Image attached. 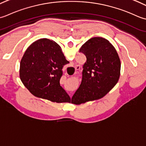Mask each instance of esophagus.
Listing matches in <instances>:
<instances>
[{"mask_svg":"<svg viewBox=\"0 0 146 146\" xmlns=\"http://www.w3.org/2000/svg\"><path fill=\"white\" fill-rule=\"evenodd\" d=\"M74 68H75V70H79L80 69V65H76L75 67H74Z\"/></svg>","mask_w":146,"mask_h":146,"instance_id":"esophagus-1","label":"esophagus"}]
</instances>
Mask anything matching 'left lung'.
Here are the masks:
<instances>
[{
  "label": "left lung",
  "instance_id": "1",
  "mask_svg": "<svg viewBox=\"0 0 146 146\" xmlns=\"http://www.w3.org/2000/svg\"><path fill=\"white\" fill-rule=\"evenodd\" d=\"M86 55L82 81L72 98V103H82L102 98L117 84L121 62L115 47L108 40L94 37L79 50Z\"/></svg>",
  "mask_w": 146,
  "mask_h": 146
}]
</instances>
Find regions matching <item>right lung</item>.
<instances>
[{
  "label": "right lung",
  "mask_w": 146,
  "mask_h": 146,
  "mask_svg": "<svg viewBox=\"0 0 146 146\" xmlns=\"http://www.w3.org/2000/svg\"><path fill=\"white\" fill-rule=\"evenodd\" d=\"M68 63L57 43L41 38L26 50L20 62V79L36 97L52 102L70 103L69 96L60 84L62 68Z\"/></svg>",
  "instance_id": "1"
}]
</instances>
